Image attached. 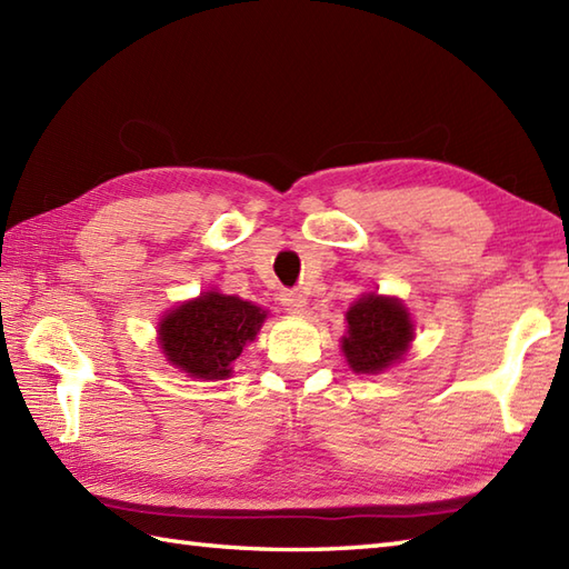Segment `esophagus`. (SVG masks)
Instances as JSON below:
<instances>
[{"mask_svg":"<svg viewBox=\"0 0 569 569\" xmlns=\"http://www.w3.org/2000/svg\"><path fill=\"white\" fill-rule=\"evenodd\" d=\"M281 303H283V308H286L288 312H293V316H303L306 308H308L306 296L298 293V291H286V293L281 296Z\"/></svg>","mask_w":569,"mask_h":569,"instance_id":"1","label":"esophagus"}]
</instances>
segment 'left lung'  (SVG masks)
<instances>
[{"mask_svg": "<svg viewBox=\"0 0 569 569\" xmlns=\"http://www.w3.org/2000/svg\"><path fill=\"white\" fill-rule=\"evenodd\" d=\"M413 337V320L401 300L367 293L347 310L342 352L352 371L379 373L408 352Z\"/></svg>", "mask_w": 569, "mask_h": 569, "instance_id": "obj_1", "label": "left lung"}]
</instances>
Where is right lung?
I'll list each match as a JSON object with an SVG mask.
<instances>
[{
  "label": "right lung",
  "mask_w": 569,
  "mask_h": 569,
  "mask_svg": "<svg viewBox=\"0 0 569 569\" xmlns=\"http://www.w3.org/2000/svg\"><path fill=\"white\" fill-rule=\"evenodd\" d=\"M263 320L266 310L249 300L210 291L163 316L159 342L166 359L188 377L220 381L232 373V361Z\"/></svg>",
  "instance_id": "add662e5"
}]
</instances>
